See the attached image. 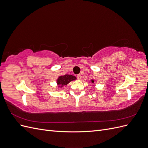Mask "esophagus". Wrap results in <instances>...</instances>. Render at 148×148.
Listing matches in <instances>:
<instances>
[{
    "instance_id": "34e87169",
    "label": "esophagus",
    "mask_w": 148,
    "mask_h": 148,
    "mask_svg": "<svg viewBox=\"0 0 148 148\" xmlns=\"http://www.w3.org/2000/svg\"><path fill=\"white\" fill-rule=\"evenodd\" d=\"M77 78H78V79H79V80L82 79V75H77Z\"/></svg>"
}]
</instances>
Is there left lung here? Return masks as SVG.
I'll list each match as a JSON object with an SVG mask.
<instances>
[{
	"label": "left lung",
	"instance_id": "obj_1",
	"mask_svg": "<svg viewBox=\"0 0 148 148\" xmlns=\"http://www.w3.org/2000/svg\"><path fill=\"white\" fill-rule=\"evenodd\" d=\"M91 82L94 83V82H95V80H94V79H91Z\"/></svg>",
	"mask_w": 148,
	"mask_h": 148
}]
</instances>
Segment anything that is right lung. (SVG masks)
<instances>
[{
    "label": "right lung",
    "mask_w": 148,
    "mask_h": 148,
    "mask_svg": "<svg viewBox=\"0 0 148 148\" xmlns=\"http://www.w3.org/2000/svg\"><path fill=\"white\" fill-rule=\"evenodd\" d=\"M77 79L75 76L71 75H65L63 76H60L57 79V84L58 87H63L64 86L68 84L70 82Z\"/></svg>",
    "instance_id": "right-lung-1"
}]
</instances>
